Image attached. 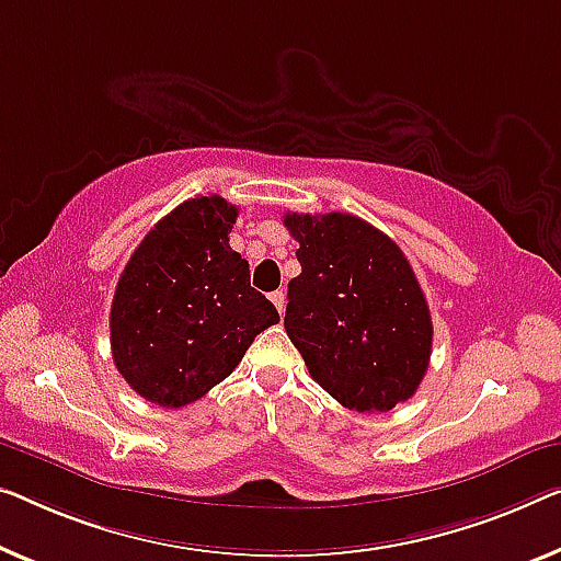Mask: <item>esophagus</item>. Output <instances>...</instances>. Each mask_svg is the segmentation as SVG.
Masks as SVG:
<instances>
[{"label": "esophagus", "mask_w": 561, "mask_h": 561, "mask_svg": "<svg viewBox=\"0 0 561 561\" xmlns=\"http://www.w3.org/2000/svg\"><path fill=\"white\" fill-rule=\"evenodd\" d=\"M270 299L274 302V307L279 309V314H284V307H287V295H284L282 289H277V291H272Z\"/></svg>", "instance_id": "34e87169"}]
</instances>
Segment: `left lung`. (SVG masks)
I'll list each match as a JSON object with an SVG mask.
<instances>
[{"label":"left lung","mask_w":561,"mask_h":561,"mask_svg":"<svg viewBox=\"0 0 561 561\" xmlns=\"http://www.w3.org/2000/svg\"><path fill=\"white\" fill-rule=\"evenodd\" d=\"M302 274L287 284L284 328L312 378L350 411L386 413L413 398L433 322L405 254L353 214H284Z\"/></svg>","instance_id":"obj_1"}]
</instances>
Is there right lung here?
I'll return each instance as SVG.
<instances>
[{"label":"right lung","mask_w":561,"mask_h":561,"mask_svg":"<svg viewBox=\"0 0 561 561\" xmlns=\"http://www.w3.org/2000/svg\"><path fill=\"white\" fill-rule=\"evenodd\" d=\"M237 216L221 196L183 201L125 264L111 307L113 360L150 403H194L279 322L249 282V262L229 247Z\"/></svg>","instance_id":"add662e5"}]
</instances>
